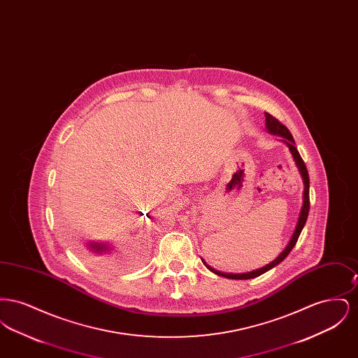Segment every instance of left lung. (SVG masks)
<instances>
[{
    "instance_id": "8db88e82",
    "label": "left lung",
    "mask_w": 358,
    "mask_h": 358,
    "mask_svg": "<svg viewBox=\"0 0 358 358\" xmlns=\"http://www.w3.org/2000/svg\"><path fill=\"white\" fill-rule=\"evenodd\" d=\"M264 115H266V130H267L270 134L280 136V141L289 148V153H291L292 158H294V162H295V165H296V168H298V171H299V174H301V177H302V181H303V203H302V208H301V212H299V217H298V222H296V227H295V229H294L292 236L289 238V244H287L286 248L280 252V255L278 256L271 263L266 264L264 267L257 268L255 271H250V273H222V271H217L216 268H212L209 264H206V262H205L204 259H201L203 263L205 264V267H206L209 271H212V273H216V275H219V276H224V278H227V279H238V280H243V279H252V278H256V276H259V275H262V273H267L268 270H271L275 266H278L280 262H283V260L287 257L289 252H291V250L294 248V245L296 244V240L299 238V235H301V232H302V229H303V227H305V224H306L307 216H308V208H310V200H308L310 180H308V173H307L306 165H305V162H303L301 154L298 152V149L295 148V141H294V138L291 136L289 129H287L285 124H282L276 118H273L271 114L264 113Z\"/></svg>"
}]
</instances>
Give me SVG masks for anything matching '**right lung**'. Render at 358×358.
<instances>
[{"label":"right lung","instance_id":"1","mask_svg":"<svg viewBox=\"0 0 358 358\" xmlns=\"http://www.w3.org/2000/svg\"><path fill=\"white\" fill-rule=\"evenodd\" d=\"M87 248L90 252L95 255H103L113 251V245L110 243H99V241H88Z\"/></svg>","mask_w":358,"mask_h":358}]
</instances>
